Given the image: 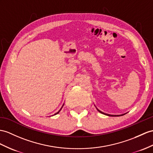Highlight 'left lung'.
<instances>
[{
	"instance_id": "8db88e82",
	"label": "left lung",
	"mask_w": 153,
	"mask_h": 153,
	"mask_svg": "<svg viewBox=\"0 0 153 153\" xmlns=\"http://www.w3.org/2000/svg\"><path fill=\"white\" fill-rule=\"evenodd\" d=\"M96 108H97V110L100 113H101V114H105V115H108V116H121V115H125V114H122V115H110V114H105V113H104V112H102V111H100L96 107Z\"/></svg>"
}]
</instances>
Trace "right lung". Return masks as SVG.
Masks as SVG:
<instances>
[{
  "instance_id": "add662e5",
  "label": "right lung",
  "mask_w": 153,
  "mask_h": 153,
  "mask_svg": "<svg viewBox=\"0 0 153 153\" xmlns=\"http://www.w3.org/2000/svg\"><path fill=\"white\" fill-rule=\"evenodd\" d=\"M64 105H62V108H60V110H59V111H58V112H56V114H54L53 115H56V114H58V113L59 112V111H60V110H62V107H63V106H64ZM53 115H52V116H53Z\"/></svg>"
}]
</instances>
